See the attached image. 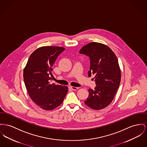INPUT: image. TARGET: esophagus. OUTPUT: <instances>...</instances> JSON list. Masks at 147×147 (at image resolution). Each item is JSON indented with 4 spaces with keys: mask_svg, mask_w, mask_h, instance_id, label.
Instances as JSON below:
<instances>
[{
    "mask_svg": "<svg viewBox=\"0 0 147 147\" xmlns=\"http://www.w3.org/2000/svg\"><path fill=\"white\" fill-rule=\"evenodd\" d=\"M69 88L72 89V90H76L78 89V88H77V87H74V86H69Z\"/></svg>",
    "mask_w": 147,
    "mask_h": 147,
    "instance_id": "1",
    "label": "esophagus"
}]
</instances>
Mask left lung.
<instances>
[{"instance_id": "left-lung-1", "label": "left lung", "mask_w": 147, "mask_h": 147, "mask_svg": "<svg viewBox=\"0 0 147 147\" xmlns=\"http://www.w3.org/2000/svg\"><path fill=\"white\" fill-rule=\"evenodd\" d=\"M80 53L90 57L88 76L93 75L96 86L89 88L85 104L94 110L107 107L113 100L121 81V71L117 57L108 46L91 42L80 49Z\"/></svg>"}]
</instances>
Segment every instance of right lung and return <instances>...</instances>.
I'll list each match as a JSON object with an SVG mask.
<instances>
[{
    "mask_svg": "<svg viewBox=\"0 0 147 147\" xmlns=\"http://www.w3.org/2000/svg\"><path fill=\"white\" fill-rule=\"evenodd\" d=\"M65 49L62 47L43 46L36 49L30 56L23 71L26 88L30 98L45 110L59 106L68 91V88L51 84L52 66Z\"/></svg>",
    "mask_w": 147,
    "mask_h": 147,
    "instance_id": "obj_1",
    "label": "right lung"
}]
</instances>
